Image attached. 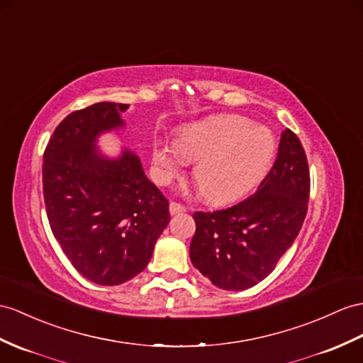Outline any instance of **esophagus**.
<instances>
[{"label":"esophagus","mask_w":363,"mask_h":363,"mask_svg":"<svg viewBox=\"0 0 363 363\" xmlns=\"http://www.w3.org/2000/svg\"><path fill=\"white\" fill-rule=\"evenodd\" d=\"M186 211V206L182 205V203H177V201H171L169 205V212L174 216V214H180V212H184Z\"/></svg>","instance_id":"obj_1"}]
</instances>
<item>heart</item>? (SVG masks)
Returning <instances> with one entry per match:
<instances>
[{"label":"heart","instance_id":"1","mask_svg":"<svg viewBox=\"0 0 363 363\" xmlns=\"http://www.w3.org/2000/svg\"><path fill=\"white\" fill-rule=\"evenodd\" d=\"M276 138L238 115H217L184 128L175 145L157 141L152 160L158 182L169 183L186 162H197L194 183L211 203L245 196L268 171Z\"/></svg>","mask_w":363,"mask_h":363}]
</instances>
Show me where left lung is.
<instances>
[{
	"label": "left lung",
	"mask_w": 363,
	"mask_h": 363,
	"mask_svg": "<svg viewBox=\"0 0 363 363\" xmlns=\"http://www.w3.org/2000/svg\"><path fill=\"white\" fill-rule=\"evenodd\" d=\"M309 183L305 149L286 129L257 192L231 208L194 212V267L226 291L248 289L267 279L303 225Z\"/></svg>",
	"instance_id": "left-lung-1"
}]
</instances>
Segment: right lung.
<instances>
[{
  "label": "right lung",
  "mask_w": 363,
  "mask_h": 363,
  "mask_svg": "<svg viewBox=\"0 0 363 363\" xmlns=\"http://www.w3.org/2000/svg\"><path fill=\"white\" fill-rule=\"evenodd\" d=\"M128 104L95 103L69 113L43 155V194L49 225L72 267L96 285L135 277L169 223V201L147 180L135 154L108 160L94 145L123 126Z\"/></svg>",
  "instance_id": "add662e5"
}]
</instances>
